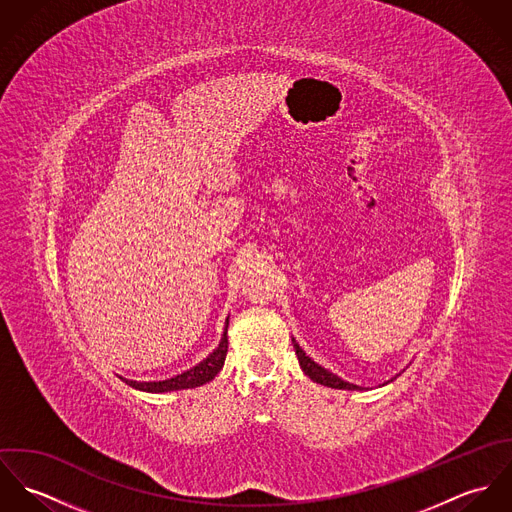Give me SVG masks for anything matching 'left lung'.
Segmentation results:
<instances>
[{"label": "left lung", "mask_w": 512, "mask_h": 512, "mask_svg": "<svg viewBox=\"0 0 512 512\" xmlns=\"http://www.w3.org/2000/svg\"><path fill=\"white\" fill-rule=\"evenodd\" d=\"M293 349H295V355H297V361H299V366L303 368V372L313 380V382H319V384H323V386H329V388H339V390H363L361 386H357V384H349V382H345V380H341L339 376H335V374H331L329 370H325V368H321L319 365H315L301 349H299V345L293 341Z\"/></svg>", "instance_id": "left-lung-1"}]
</instances>
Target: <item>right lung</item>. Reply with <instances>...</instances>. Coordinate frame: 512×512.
Listing matches in <instances>:
<instances>
[{
	"instance_id": "1",
	"label": "right lung",
	"mask_w": 512,
	"mask_h": 512,
	"mask_svg": "<svg viewBox=\"0 0 512 512\" xmlns=\"http://www.w3.org/2000/svg\"><path fill=\"white\" fill-rule=\"evenodd\" d=\"M226 329H228V321H226ZM226 329L222 333L219 347L197 366H193L191 370L177 374L169 380H161V382H136V380H126L122 378L126 384H130L132 388L144 390V392H173V390H187V388H195L201 384H207L209 380H213L220 372V368L224 365L226 359V351H228V337H226Z\"/></svg>"
}]
</instances>
